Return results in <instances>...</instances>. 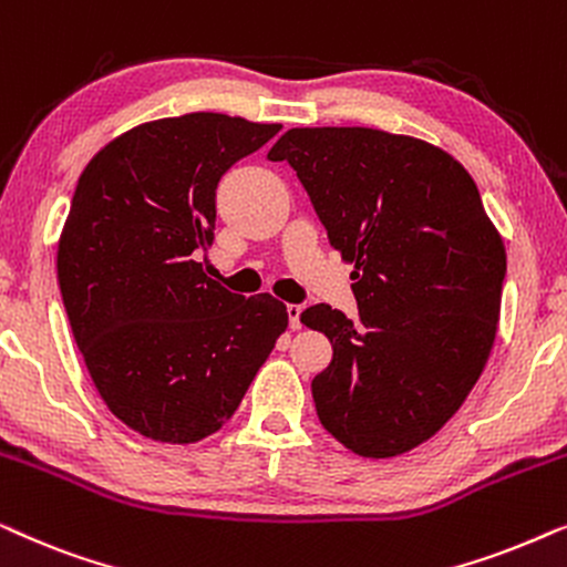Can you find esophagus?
<instances>
[{
	"label": "esophagus",
	"instance_id": "34e87169",
	"mask_svg": "<svg viewBox=\"0 0 567 567\" xmlns=\"http://www.w3.org/2000/svg\"><path fill=\"white\" fill-rule=\"evenodd\" d=\"M286 315H289V328L299 330L301 328V307L299 305H286Z\"/></svg>",
	"mask_w": 567,
	"mask_h": 567
}]
</instances>
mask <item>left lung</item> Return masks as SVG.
I'll return each mask as SVG.
<instances>
[{"instance_id": "8db88e82", "label": "left lung", "mask_w": 567, "mask_h": 567, "mask_svg": "<svg viewBox=\"0 0 567 567\" xmlns=\"http://www.w3.org/2000/svg\"><path fill=\"white\" fill-rule=\"evenodd\" d=\"M289 162L330 245L353 262L359 317L301 312L332 346L312 379L320 423L353 454L390 460L444 429L483 374L501 317L506 247L472 175L423 138L291 128Z\"/></svg>"}]
</instances>
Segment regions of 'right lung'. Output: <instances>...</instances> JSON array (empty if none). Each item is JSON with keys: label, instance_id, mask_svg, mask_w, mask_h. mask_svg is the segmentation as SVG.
<instances>
[{"label": "right lung", "instance_id": "1", "mask_svg": "<svg viewBox=\"0 0 567 567\" xmlns=\"http://www.w3.org/2000/svg\"><path fill=\"white\" fill-rule=\"evenodd\" d=\"M278 131L224 113L150 121L107 142L76 183L61 299L100 398L146 439L219 431L289 324L270 293H231L196 260L214 243L221 175Z\"/></svg>", "mask_w": 567, "mask_h": 567}]
</instances>
